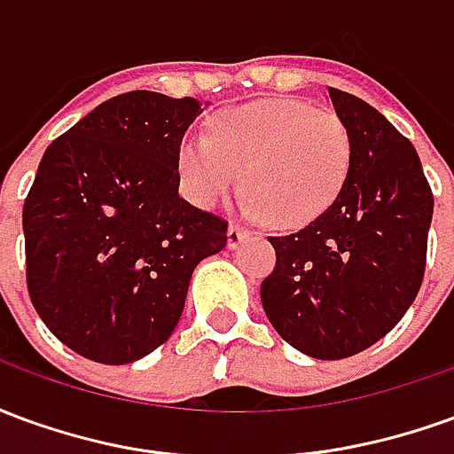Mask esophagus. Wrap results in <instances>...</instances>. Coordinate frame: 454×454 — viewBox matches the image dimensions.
I'll return each instance as SVG.
<instances>
[{
    "instance_id": "34e87169",
    "label": "esophagus",
    "mask_w": 454,
    "mask_h": 454,
    "mask_svg": "<svg viewBox=\"0 0 454 454\" xmlns=\"http://www.w3.org/2000/svg\"><path fill=\"white\" fill-rule=\"evenodd\" d=\"M246 238H247L246 228L236 226V223H231V226H228V233H226L228 247H238L243 240H246Z\"/></svg>"
}]
</instances>
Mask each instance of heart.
I'll return each instance as SVG.
<instances>
[{"instance_id": "heart-1", "label": "heart", "mask_w": 454, "mask_h": 454, "mask_svg": "<svg viewBox=\"0 0 454 454\" xmlns=\"http://www.w3.org/2000/svg\"><path fill=\"white\" fill-rule=\"evenodd\" d=\"M350 162L345 121L285 97L221 109L208 119V136L187 133L177 153L189 201L218 207L246 177V211L279 228H301L333 207Z\"/></svg>"}]
</instances>
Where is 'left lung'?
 Returning a JSON list of instances; mask_svg holds the SVG:
<instances>
[{"label": "left lung", "instance_id": "left-lung-1", "mask_svg": "<svg viewBox=\"0 0 454 454\" xmlns=\"http://www.w3.org/2000/svg\"><path fill=\"white\" fill-rule=\"evenodd\" d=\"M328 94L350 130V175L325 214L270 238L277 265L260 299L292 348L342 360L389 333L419 294L433 192L409 138L367 102Z\"/></svg>", "mask_w": 454, "mask_h": 454}]
</instances>
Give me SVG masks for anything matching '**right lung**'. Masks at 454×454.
Masks as SVG:
<instances>
[{
  "label": "right lung",
  "mask_w": 454,
  "mask_h": 454,
  "mask_svg": "<svg viewBox=\"0 0 454 454\" xmlns=\"http://www.w3.org/2000/svg\"><path fill=\"white\" fill-rule=\"evenodd\" d=\"M192 97L126 92L55 138L24 201L26 286L48 331L102 364L168 340L204 257L228 223L179 197Z\"/></svg>",
  "instance_id": "obj_1"
}]
</instances>
